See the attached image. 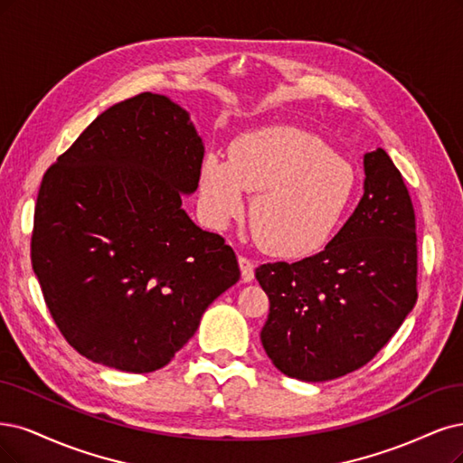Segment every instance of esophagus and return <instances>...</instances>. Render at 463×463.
I'll use <instances>...</instances> for the list:
<instances>
[{
  "instance_id": "34e87169",
  "label": "esophagus",
  "mask_w": 463,
  "mask_h": 463,
  "mask_svg": "<svg viewBox=\"0 0 463 463\" xmlns=\"http://www.w3.org/2000/svg\"><path fill=\"white\" fill-rule=\"evenodd\" d=\"M239 268H241V279L245 283L254 279V264L250 259L243 257V254H239Z\"/></svg>"
}]
</instances>
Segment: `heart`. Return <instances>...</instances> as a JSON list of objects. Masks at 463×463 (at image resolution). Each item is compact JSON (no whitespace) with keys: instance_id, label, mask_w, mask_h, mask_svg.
<instances>
[{"instance_id":"heart-1","label":"heart","mask_w":463,"mask_h":463,"mask_svg":"<svg viewBox=\"0 0 463 463\" xmlns=\"http://www.w3.org/2000/svg\"><path fill=\"white\" fill-rule=\"evenodd\" d=\"M354 172L326 143L291 126H266L239 136L230 158L209 155L201 170V201L218 226L245 211L257 194L250 226L259 243L285 259L320 250L354 197Z\"/></svg>"}]
</instances>
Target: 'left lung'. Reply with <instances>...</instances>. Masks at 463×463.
Segmentation results:
<instances>
[{"mask_svg": "<svg viewBox=\"0 0 463 463\" xmlns=\"http://www.w3.org/2000/svg\"><path fill=\"white\" fill-rule=\"evenodd\" d=\"M364 197L324 250L254 272L269 298L262 346L300 381L362 368L418 300L416 213L402 174L381 147L364 156Z\"/></svg>", "mask_w": 463, "mask_h": 463, "instance_id": "8db88e82", "label": "left lung"}]
</instances>
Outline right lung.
<instances>
[{"label": "right lung", "instance_id": "right-lung-1", "mask_svg": "<svg viewBox=\"0 0 463 463\" xmlns=\"http://www.w3.org/2000/svg\"><path fill=\"white\" fill-rule=\"evenodd\" d=\"M203 156L185 110L146 91L109 107L45 170L30 260L55 326L88 360L161 370L241 276L224 237L182 209Z\"/></svg>", "mask_w": 463, "mask_h": 463}]
</instances>
